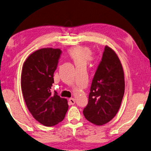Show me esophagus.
I'll return each mask as SVG.
<instances>
[{"label": "esophagus", "instance_id": "obj_1", "mask_svg": "<svg viewBox=\"0 0 151 151\" xmlns=\"http://www.w3.org/2000/svg\"><path fill=\"white\" fill-rule=\"evenodd\" d=\"M69 103H70L71 105H74L75 104V99H74V98H70V99H69Z\"/></svg>", "mask_w": 151, "mask_h": 151}]
</instances>
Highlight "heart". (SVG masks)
I'll use <instances>...</instances> for the list:
<instances>
[{"label":"heart","instance_id":"obj_1","mask_svg":"<svg viewBox=\"0 0 151 151\" xmlns=\"http://www.w3.org/2000/svg\"><path fill=\"white\" fill-rule=\"evenodd\" d=\"M67 54L73 60L76 66H86L88 62L93 59L91 50L86 45H74L68 50Z\"/></svg>","mask_w":151,"mask_h":151}]
</instances>
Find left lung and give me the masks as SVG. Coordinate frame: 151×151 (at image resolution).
Returning a JSON list of instances; mask_svg holds the SVG:
<instances>
[{
  "mask_svg": "<svg viewBox=\"0 0 151 151\" xmlns=\"http://www.w3.org/2000/svg\"><path fill=\"white\" fill-rule=\"evenodd\" d=\"M124 90L122 65L114 50L106 45L93 77L88 104L83 110L85 118L97 126L111 121L120 107Z\"/></svg>",
  "mask_w": 151,
  "mask_h": 151,
  "instance_id": "obj_1",
  "label": "left lung"
}]
</instances>
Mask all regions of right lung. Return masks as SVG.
<instances>
[{
    "label": "right lung",
    "instance_id": "1",
    "mask_svg": "<svg viewBox=\"0 0 151 151\" xmlns=\"http://www.w3.org/2000/svg\"><path fill=\"white\" fill-rule=\"evenodd\" d=\"M62 51L44 47L29 55L21 70V87L29 111L45 126H53L64 119L68 109V101L52 93L54 73Z\"/></svg>",
    "mask_w": 151,
    "mask_h": 151
}]
</instances>
